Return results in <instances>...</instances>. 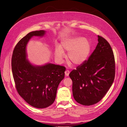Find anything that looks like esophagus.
Listing matches in <instances>:
<instances>
[{"label":"esophagus","instance_id":"obj_1","mask_svg":"<svg viewBox=\"0 0 127 127\" xmlns=\"http://www.w3.org/2000/svg\"><path fill=\"white\" fill-rule=\"evenodd\" d=\"M69 72H70V71H69L68 70H65V75H66V76H68Z\"/></svg>","mask_w":127,"mask_h":127}]
</instances>
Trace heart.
I'll list each match as a JSON object with an SVG mask.
<instances>
[{"label":"heart","instance_id":"1","mask_svg":"<svg viewBox=\"0 0 127 127\" xmlns=\"http://www.w3.org/2000/svg\"><path fill=\"white\" fill-rule=\"evenodd\" d=\"M91 48V43L86 38H69L63 41L60 46H56L55 51V57L58 61H61L64 57V52H67L68 60L73 64L80 65L87 59Z\"/></svg>","mask_w":127,"mask_h":127}]
</instances>
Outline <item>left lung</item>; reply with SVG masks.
I'll return each mask as SVG.
<instances>
[{"mask_svg":"<svg viewBox=\"0 0 127 127\" xmlns=\"http://www.w3.org/2000/svg\"><path fill=\"white\" fill-rule=\"evenodd\" d=\"M94 52L82 64L69 74L72 81V94L77 102L84 106L96 104L111 87L115 76V61L108 41L98 35Z\"/></svg>","mask_w":127,"mask_h":127,"instance_id":"1","label":"left lung"}]
</instances>
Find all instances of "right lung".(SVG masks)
Wrapping results in <instances>:
<instances>
[{
	"label": "right lung",
	"mask_w": 127,
	"mask_h": 127,
	"mask_svg": "<svg viewBox=\"0 0 127 127\" xmlns=\"http://www.w3.org/2000/svg\"><path fill=\"white\" fill-rule=\"evenodd\" d=\"M44 31L29 33L15 45L12 56L11 66L16 89L31 106L38 109L53 104L60 82L64 78L65 67L47 64L34 66L27 60L26 46L33 36H43Z\"/></svg>",
	"instance_id": "add662e5"
}]
</instances>
